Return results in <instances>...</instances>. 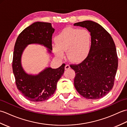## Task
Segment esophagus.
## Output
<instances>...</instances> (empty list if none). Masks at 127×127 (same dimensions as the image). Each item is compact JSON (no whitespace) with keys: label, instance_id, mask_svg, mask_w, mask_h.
I'll list each match as a JSON object with an SVG mask.
<instances>
[{"label":"esophagus","instance_id":"obj_1","mask_svg":"<svg viewBox=\"0 0 127 127\" xmlns=\"http://www.w3.org/2000/svg\"><path fill=\"white\" fill-rule=\"evenodd\" d=\"M70 68V65H68V64H66L65 66V70H68Z\"/></svg>","mask_w":127,"mask_h":127}]
</instances>
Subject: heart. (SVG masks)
<instances>
[{"mask_svg": "<svg viewBox=\"0 0 127 127\" xmlns=\"http://www.w3.org/2000/svg\"><path fill=\"white\" fill-rule=\"evenodd\" d=\"M92 40L91 34L87 29L68 27L55 36L56 44L52 45V51L60 58L64 57V51H66L70 61L73 63H80L90 54Z\"/></svg>", "mask_w": 127, "mask_h": 127, "instance_id": "b5f03b06", "label": "heart"}]
</instances>
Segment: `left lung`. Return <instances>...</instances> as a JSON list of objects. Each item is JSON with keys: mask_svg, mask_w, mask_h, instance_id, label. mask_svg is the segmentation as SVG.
Masks as SVG:
<instances>
[{"mask_svg": "<svg viewBox=\"0 0 127 127\" xmlns=\"http://www.w3.org/2000/svg\"><path fill=\"white\" fill-rule=\"evenodd\" d=\"M86 28L92 35L91 52L79 64H71L74 70V86L86 99H98L112 90L118 67L115 42L110 34L99 24L92 21L75 23Z\"/></svg>", "mask_w": 127, "mask_h": 127, "instance_id": "1", "label": "left lung"}]
</instances>
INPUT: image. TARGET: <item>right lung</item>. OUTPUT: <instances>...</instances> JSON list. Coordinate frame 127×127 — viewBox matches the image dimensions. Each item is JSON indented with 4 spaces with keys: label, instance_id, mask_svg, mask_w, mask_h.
Segmentation results:
<instances>
[{
    "label": "right lung",
    "instance_id": "1",
    "mask_svg": "<svg viewBox=\"0 0 127 127\" xmlns=\"http://www.w3.org/2000/svg\"><path fill=\"white\" fill-rule=\"evenodd\" d=\"M55 32L50 23L36 22L25 28L17 37L13 54L12 70L18 91L29 100H46L55 93L57 84L64 72L65 64L57 69L48 67L39 74H27L21 65V56L28 45L38 44L52 50V36Z\"/></svg>",
    "mask_w": 127,
    "mask_h": 127
}]
</instances>
